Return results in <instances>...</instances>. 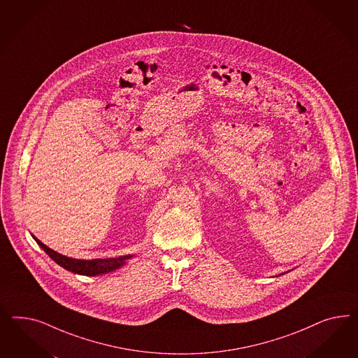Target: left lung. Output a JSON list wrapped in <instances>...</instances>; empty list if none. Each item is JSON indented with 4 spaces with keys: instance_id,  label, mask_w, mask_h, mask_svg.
Masks as SVG:
<instances>
[{
    "instance_id": "left-lung-1",
    "label": "left lung",
    "mask_w": 358,
    "mask_h": 358,
    "mask_svg": "<svg viewBox=\"0 0 358 358\" xmlns=\"http://www.w3.org/2000/svg\"><path fill=\"white\" fill-rule=\"evenodd\" d=\"M282 274H285V273H282ZM280 275H281V274H280Z\"/></svg>"
}]
</instances>
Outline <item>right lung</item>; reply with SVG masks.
<instances>
[{
  "label": "right lung",
  "mask_w": 358,
  "mask_h": 358,
  "mask_svg": "<svg viewBox=\"0 0 358 358\" xmlns=\"http://www.w3.org/2000/svg\"><path fill=\"white\" fill-rule=\"evenodd\" d=\"M34 240L38 243V245L52 259V260L60 265L62 268H64L65 271H72L75 274L80 275H87V277H94V275H101V274H106L110 271H117L122 268L123 265H126V262L132 259L135 255H126V256H120L115 259H96V260H78V259H71L63 256L54 250L48 248L45 244H43L39 238H35Z\"/></svg>",
  "instance_id": "right-lung-1"
}]
</instances>
